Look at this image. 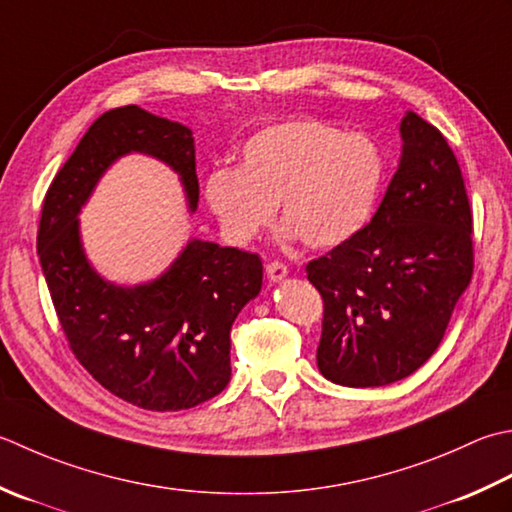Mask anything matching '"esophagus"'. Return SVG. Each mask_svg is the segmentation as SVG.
<instances>
[{"instance_id":"obj_1","label":"esophagus","mask_w":512,"mask_h":512,"mask_svg":"<svg viewBox=\"0 0 512 512\" xmlns=\"http://www.w3.org/2000/svg\"><path fill=\"white\" fill-rule=\"evenodd\" d=\"M266 275H268L270 282L277 284V282H282V279L288 275V268H286V264H282V262H270V264L266 266Z\"/></svg>"}]
</instances>
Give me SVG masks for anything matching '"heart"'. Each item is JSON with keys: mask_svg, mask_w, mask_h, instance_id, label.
<instances>
[{"mask_svg": "<svg viewBox=\"0 0 512 512\" xmlns=\"http://www.w3.org/2000/svg\"><path fill=\"white\" fill-rule=\"evenodd\" d=\"M382 182L384 155L368 135L297 117L250 137L239 168H215L204 193L219 226L237 244L262 235L277 204L286 237L333 248L366 226Z\"/></svg>", "mask_w": 512, "mask_h": 512, "instance_id": "heart-1", "label": "heart"}]
</instances>
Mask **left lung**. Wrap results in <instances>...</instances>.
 Returning <instances> with one entry per match:
<instances>
[{"instance_id":"1","label":"left lung","mask_w":512,"mask_h":512,"mask_svg":"<svg viewBox=\"0 0 512 512\" xmlns=\"http://www.w3.org/2000/svg\"><path fill=\"white\" fill-rule=\"evenodd\" d=\"M373 219L308 262L324 299L319 373L350 388L399 382L428 362L473 277V213L446 137L413 110Z\"/></svg>"}]
</instances>
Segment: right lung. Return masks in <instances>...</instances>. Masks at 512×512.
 <instances>
[{
  "instance_id": "right-lung-1",
  "label": "right lung",
  "mask_w": 512,
  "mask_h": 512,
  "mask_svg": "<svg viewBox=\"0 0 512 512\" xmlns=\"http://www.w3.org/2000/svg\"><path fill=\"white\" fill-rule=\"evenodd\" d=\"M128 153L179 175L188 210L199 202L193 130L139 106L95 119L44 197L37 253L68 346L90 375L124 402L186 410L230 382V328L262 290L255 253L190 239L153 282L119 286L90 266L79 237L82 206Z\"/></svg>"
}]
</instances>
